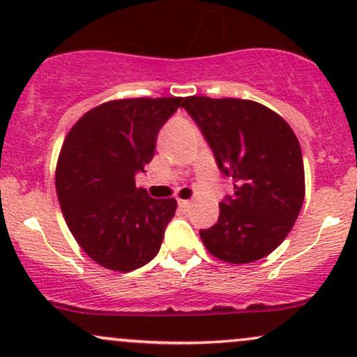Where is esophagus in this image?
I'll list each match as a JSON object with an SVG mask.
<instances>
[{"instance_id": "34e87169", "label": "esophagus", "mask_w": 357, "mask_h": 357, "mask_svg": "<svg viewBox=\"0 0 357 357\" xmlns=\"http://www.w3.org/2000/svg\"><path fill=\"white\" fill-rule=\"evenodd\" d=\"M178 206L182 210H188L192 206V202L190 200H178Z\"/></svg>"}]
</instances>
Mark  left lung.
<instances>
[{"label": "left lung", "instance_id": "left-lung-1", "mask_svg": "<svg viewBox=\"0 0 357 357\" xmlns=\"http://www.w3.org/2000/svg\"><path fill=\"white\" fill-rule=\"evenodd\" d=\"M190 114L235 195L220 204V217L200 230L205 248L222 261L243 265L281 245L305 200L301 147L291 127L266 105L248 99L185 98Z\"/></svg>", "mask_w": 357, "mask_h": 357}]
</instances>
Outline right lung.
I'll return each instance as SVG.
<instances>
[{
  "mask_svg": "<svg viewBox=\"0 0 357 357\" xmlns=\"http://www.w3.org/2000/svg\"><path fill=\"white\" fill-rule=\"evenodd\" d=\"M183 102L109 100L66 135L56 167L57 199L79 246L107 270H137L160 250L177 200L151 199L134 177L152 160L158 130Z\"/></svg>",
  "mask_w": 357,
  "mask_h": 357,
  "instance_id": "right-lung-1",
  "label": "right lung"
}]
</instances>
